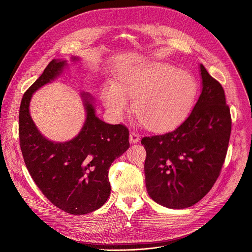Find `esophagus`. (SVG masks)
Returning <instances> with one entry per match:
<instances>
[{
  "mask_svg": "<svg viewBox=\"0 0 252 252\" xmlns=\"http://www.w3.org/2000/svg\"><path fill=\"white\" fill-rule=\"evenodd\" d=\"M139 141H140V136L138 134H136L135 131H130V133H129V143L135 144V143H138Z\"/></svg>",
  "mask_w": 252,
  "mask_h": 252,
  "instance_id": "obj_1",
  "label": "esophagus"
}]
</instances>
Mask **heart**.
<instances>
[{
	"mask_svg": "<svg viewBox=\"0 0 252 252\" xmlns=\"http://www.w3.org/2000/svg\"><path fill=\"white\" fill-rule=\"evenodd\" d=\"M197 84L187 71L163 62H148L124 71L119 85L111 84L104 102L111 114L121 117L134 99V112L150 130L164 131L182 123L190 113Z\"/></svg>",
	"mask_w": 252,
	"mask_h": 252,
	"instance_id": "b5f03b06",
	"label": "heart"
}]
</instances>
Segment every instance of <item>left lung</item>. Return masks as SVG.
<instances>
[{
    "instance_id": "left-lung-1",
    "label": "left lung",
    "mask_w": 252,
    "mask_h": 252,
    "mask_svg": "<svg viewBox=\"0 0 252 252\" xmlns=\"http://www.w3.org/2000/svg\"><path fill=\"white\" fill-rule=\"evenodd\" d=\"M201 94L188 118L175 130L145 137V182L156 203L187 208L213 188L226 158L231 114L221 85L199 65Z\"/></svg>"
}]
</instances>
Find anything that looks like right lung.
<instances>
[{
    "instance_id": "obj_1",
    "label": "right lung",
    "mask_w": 252,
    "mask_h": 252,
    "mask_svg": "<svg viewBox=\"0 0 252 252\" xmlns=\"http://www.w3.org/2000/svg\"><path fill=\"white\" fill-rule=\"evenodd\" d=\"M71 62L79 61L72 56ZM68 62L53 59L25 92L19 109V140L23 159L38 189L48 199L71 215L100 208L110 196L108 170L129 147L128 130L123 125L106 124L96 115L95 98L82 92L86 111L79 133L69 141L47 139L34 125L30 104L34 93L55 81Z\"/></svg>"
}]
</instances>
